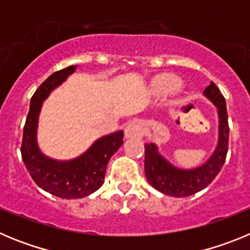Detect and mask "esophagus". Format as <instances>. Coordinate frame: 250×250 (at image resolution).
Masks as SVG:
<instances>
[{
    "label": "esophagus",
    "instance_id": "esophagus-1",
    "mask_svg": "<svg viewBox=\"0 0 250 250\" xmlns=\"http://www.w3.org/2000/svg\"><path fill=\"white\" fill-rule=\"evenodd\" d=\"M144 135V127L143 124L139 121H132L125 127V138L126 139H136Z\"/></svg>",
    "mask_w": 250,
    "mask_h": 250
}]
</instances>
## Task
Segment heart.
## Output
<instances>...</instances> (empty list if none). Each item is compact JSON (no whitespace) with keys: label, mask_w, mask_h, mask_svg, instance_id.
Returning <instances> with one entry per match:
<instances>
[{"label":"heart","mask_w":250,"mask_h":250,"mask_svg":"<svg viewBox=\"0 0 250 250\" xmlns=\"http://www.w3.org/2000/svg\"><path fill=\"white\" fill-rule=\"evenodd\" d=\"M180 87V80L174 75L164 74L155 77L152 81V90L156 94H170Z\"/></svg>","instance_id":"obj_1"}]
</instances>
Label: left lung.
Here are the masks:
<instances>
[{
	"label": "left lung",
	"instance_id": "8db88e82",
	"mask_svg": "<svg viewBox=\"0 0 250 250\" xmlns=\"http://www.w3.org/2000/svg\"><path fill=\"white\" fill-rule=\"evenodd\" d=\"M204 95L216 106L219 119L218 144L204 164L195 169H179L160 155L155 144H145V175L150 185L160 193L176 198L193 195L210 184L224 164L229 141L227 104L214 83L204 90Z\"/></svg>",
	"mask_w": 250,
	"mask_h": 250
}]
</instances>
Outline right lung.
I'll return each instance as SVG.
<instances>
[{"label": "right lung", "mask_w": 250, "mask_h": 250, "mask_svg": "<svg viewBox=\"0 0 250 250\" xmlns=\"http://www.w3.org/2000/svg\"><path fill=\"white\" fill-rule=\"evenodd\" d=\"M76 67L72 65L54 72L35 91L31 98L21 145L22 160L35 183L47 193L62 199H79L98 190L104 184L110 158L124 143V132L119 130L98 139L83 155L65 161L48 158L39 149L36 132L43 100L74 74Z\"/></svg>", "instance_id": "obj_1"}]
</instances>
